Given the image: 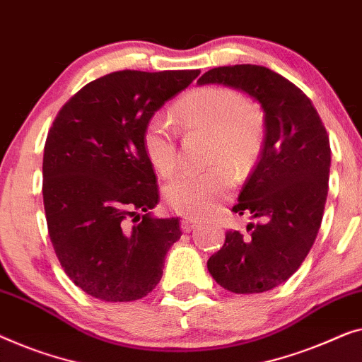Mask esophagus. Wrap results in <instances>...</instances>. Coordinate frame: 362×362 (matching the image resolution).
Returning <instances> with one entry per match:
<instances>
[{
	"label": "esophagus",
	"instance_id": "1",
	"mask_svg": "<svg viewBox=\"0 0 362 362\" xmlns=\"http://www.w3.org/2000/svg\"><path fill=\"white\" fill-rule=\"evenodd\" d=\"M195 225H197V220H193V218H190V216H183L180 220V228L183 233L192 231L193 228H195Z\"/></svg>",
	"mask_w": 362,
	"mask_h": 362
}]
</instances>
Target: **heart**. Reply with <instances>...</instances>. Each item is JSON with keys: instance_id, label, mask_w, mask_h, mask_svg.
Here are the masks:
<instances>
[{"instance_id": "heart-1", "label": "heart", "mask_w": 362, "mask_h": 362, "mask_svg": "<svg viewBox=\"0 0 362 362\" xmlns=\"http://www.w3.org/2000/svg\"><path fill=\"white\" fill-rule=\"evenodd\" d=\"M174 115L185 131L210 136L208 164L221 165L177 177L164 188L165 205L180 215H208L233 187L226 167L243 177L256 164L264 142L262 118L244 96L225 86H202L190 91L175 105ZM141 142L157 174H174L179 160L177 134L164 116L152 115L146 121Z\"/></svg>"}]
</instances>
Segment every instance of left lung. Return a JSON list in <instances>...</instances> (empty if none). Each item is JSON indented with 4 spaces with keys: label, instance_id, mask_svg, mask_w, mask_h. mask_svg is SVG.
Returning a JSON list of instances; mask_svg holds the SVG:
<instances>
[{
    "label": "left lung",
    "instance_id": "1",
    "mask_svg": "<svg viewBox=\"0 0 362 362\" xmlns=\"http://www.w3.org/2000/svg\"><path fill=\"white\" fill-rule=\"evenodd\" d=\"M198 83L233 86L264 110L261 159L233 206L234 213L261 223L249 225V236L228 231L206 266L230 292H267L297 272L322 225L332 164L327 129L308 96L271 69L251 64L216 67Z\"/></svg>",
    "mask_w": 362,
    "mask_h": 362
}]
</instances>
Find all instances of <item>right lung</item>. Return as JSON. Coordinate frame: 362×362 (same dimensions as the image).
I'll return each instance as SVG.
<instances>
[{"mask_svg": "<svg viewBox=\"0 0 362 362\" xmlns=\"http://www.w3.org/2000/svg\"><path fill=\"white\" fill-rule=\"evenodd\" d=\"M198 75L119 70L90 81L55 116L42 162L49 236L65 274L91 297L132 302L162 279L182 231L179 218L149 213L159 190L141 136Z\"/></svg>", "mask_w": 362, "mask_h": 362, "instance_id": "obj_1", "label": "right lung"}]
</instances>
